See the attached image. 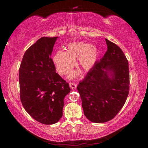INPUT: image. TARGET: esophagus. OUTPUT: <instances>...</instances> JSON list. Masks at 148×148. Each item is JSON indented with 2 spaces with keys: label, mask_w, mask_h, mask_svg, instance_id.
I'll use <instances>...</instances> for the list:
<instances>
[{
  "label": "esophagus",
  "mask_w": 148,
  "mask_h": 148,
  "mask_svg": "<svg viewBox=\"0 0 148 148\" xmlns=\"http://www.w3.org/2000/svg\"><path fill=\"white\" fill-rule=\"evenodd\" d=\"M69 86L72 89H75L77 87V84L73 83V82H71V83H69Z\"/></svg>",
  "instance_id": "34e87169"
}]
</instances>
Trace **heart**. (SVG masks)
I'll return each instance as SVG.
<instances>
[{"label":"heart","instance_id":"1","mask_svg":"<svg viewBox=\"0 0 148 148\" xmlns=\"http://www.w3.org/2000/svg\"><path fill=\"white\" fill-rule=\"evenodd\" d=\"M99 57V50L94 45L85 42H71L69 44L66 51H59L53 57V61L59 73L66 74L73 69L76 59L78 66L84 71H89L96 64ZM77 76V72L71 74L73 78Z\"/></svg>","mask_w":148,"mask_h":148}]
</instances>
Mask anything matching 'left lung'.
<instances>
[{"mask_svg": "<svg viewBox=\"0 0 148 148\" xmlns=\"http://www.w3.org/2000/svg\"><path fill=\"white\" fill-rule=\"evenodd\" d=\"M108 49L77 87L86 117L105 123L118 114L129 91V62L119 46L108 39Z\"/></svg>", "mask_w": 148, "mask_h": 148, "instance_id": "obj_1", "label": "left lung"}]
</instances>
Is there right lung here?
I'll return each mask as SVG.
<instances>
[{"mask_svg":"<svg viewBox=\"0 0 148 148\" xmlns=\"http://www.w3.org/2000/svg\"><path fill=\"white\" fill-rule=\"evenodd\" d=\"M58 37H42L25 53L19 72L20 99L27 113L45 125L62 116L69 84L56 73L51 55Z\"/></svg>","mask_w":148,"mask_h":148,"instance_id":"obj_1","label":"right lung"}]
</instances>
